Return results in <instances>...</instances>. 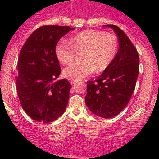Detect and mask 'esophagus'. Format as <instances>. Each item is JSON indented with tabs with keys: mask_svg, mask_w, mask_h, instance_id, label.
Wrapping results in <instances>:
<instances>
[{
	"mask_svg": "<svg viewBox=\"0 0 159 159\" xmlns=\"http://www.w3.org/2000/svg\"><path fill=\"white\" fill-rule=\"evenodd\" d=\"M69 82L71 83V84H75L77 82V81H75V80H71V79H69Z\"/></svg>",
	"mask_w": 159,
	"mask_h": 159,
	"instance_id": "esophagus-1",
	"label": "esophagus"
}]
</instances>
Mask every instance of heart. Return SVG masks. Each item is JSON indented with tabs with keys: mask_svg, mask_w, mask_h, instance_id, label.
Instances as JSON below:
<instances>
[{
	"mask_svg": "<svg viewBox=\"0 0 159 159\" xmlns=\"http://www.w3.org/2000/svg\"><path fill=\"white\" fill-rule=\"evenodd\" d=\"M118 41L114 34L88 30L74 36L71 43L61 39L55 47V54L61 63L68 65L74 61L75 53L81 54L83 62L74 63L63 70L68 79L79 81L93 74L96 69L102 72L111 64L116 57Z\"/></svg>",
	"mask_w": 159,
	"mask_h": 159,
	"instance_id": "heart-1",
	"label": "heart"
}]
</instances>
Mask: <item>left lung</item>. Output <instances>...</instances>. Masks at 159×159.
<instances>
[{
    "label": "left lung",
    "instance_id": "obj_1",
    "mask_svg": "<svg viewBox=\"0 0 159 159\" xmlns=\"http://www.w3.org/2000/svg\"><path fill=\"white\" fill-rule=\"evenodd\" d=\"M111 27L118 36L119 49L111 64L95 81H87L85 103L93 114L111 118L129 103L139 73V56L135 47L120 27Z\"/></svg>",
    "mask_w": 159,
    "mask_h": 159
}]
</instances>
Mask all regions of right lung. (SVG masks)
<instances>
[{
  "label": "right lung",
  "instance_id": "obj_1",
  "mask_svg": "<svg viewBox=\"0 0 159 159\" xmlns=\"http://www.w3.org/2000/svg\"><path fill=\"white\" fill-rule=\"evenodd\" d=\"M74 28L42 26L27 38L18 60L16 88L25 113L36 121L48 123L64 113L70 83L55 80L61 69L55 54L58 41Z\"/></svg>",
  "mask_w": 159,
  "mask_h": 159
}]
</instances>
